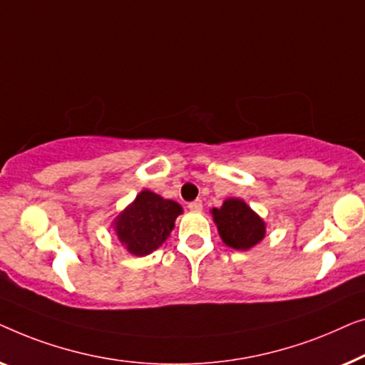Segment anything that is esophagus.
Wrapping results in <instances>:
<instances>
[{
	"instance_id": "obj_1",
	"label": "esophagus",
	"mask_w": 365,
	"mask_h": 365,
	"mask_svg": "<svg viewBox=\"0 0 365 365\" xmlns=\"http://www.w3.org/2000/svg\"><path fill=\"white\" fill-rule=\"evenodd\" d=\"M188 208L192 210V212H202V208H203L202 200H193V202H190Z\"/></svg>"
}]
</instances>
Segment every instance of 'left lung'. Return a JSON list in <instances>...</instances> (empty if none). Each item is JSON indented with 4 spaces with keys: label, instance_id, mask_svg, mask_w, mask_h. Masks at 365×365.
Here are the masks:
<instances>
[{
    "label": "left lung",
    "instance_id": "8db88e82",
    "mask_svg": "<svg viewBox=\"0 0 365 365\" xmlns=\"http://www.w3.org/2000/svg\"><path fill=\"white\" fill-rule=\"evenodd\" d=\"M212 213L220 236L232 248L250 250L263 240V220L241 200L230 198L222 208H213Z\"/></svg>",
    "mask_w": 365,
    "mask_h": 365
}]
</instances>
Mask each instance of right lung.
Returning <instances> with one entry per match:
<instances>
[{
    "label": "right lung",
    "mask_w": 365,
    "mask_h": 365,
    "mask_svg": "<svg viewBox=\"0 0 365 365\" xmlns=\"http://www.w3.org/2000/svg\"><path fill=\"white\" fill-rule=\"evenodd\" d=\"M180 213L182 207L178 203L143 190L117 218V236L132 255L145 256L168 238Z\"/></svg>",
    "instance_id": "right-lung-1"
}]
</instances>
